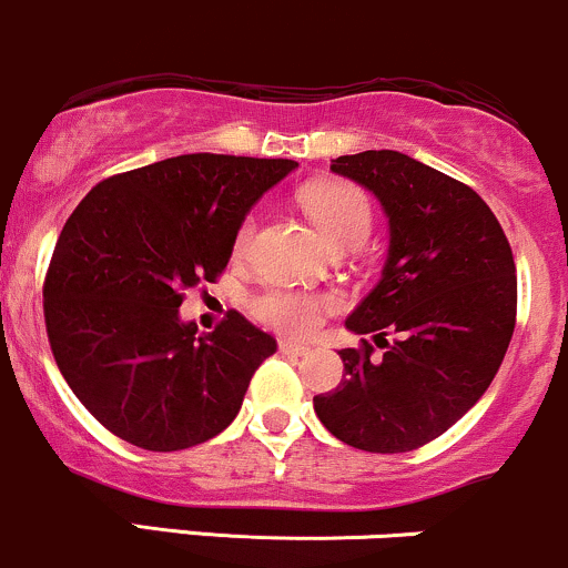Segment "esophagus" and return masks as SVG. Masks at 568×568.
Wrapping results in <instances>:
<instances>
[{
    "label": "esophagus",
    "mask_w": 568,
    "mask_h": 568,
    "mask_svg": "<svg viewBox=\"0 0 568 568\" xmlns=\"http://www.w3.org/2000/svg\"><path fill=\"white\" fill-rule=\"evenodd\" d=\"M278 349H282L284 355L303 357V355H308L311 346H308V344H297V341H282V344H278Z\"/></svg>",
    "instance_id": "esophagus-1"
}]
</instances>
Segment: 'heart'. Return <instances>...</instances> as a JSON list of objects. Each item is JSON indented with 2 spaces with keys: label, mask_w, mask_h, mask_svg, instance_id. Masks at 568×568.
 <instances>
[{
  "label": "heart",
  "mask_w": 568,
  "mask_h": 568,
  "mask_svg": "<svg viewBox=\"0 0 568 568\" xmlns=\"http://www.w3.org/2000/svg\"><path fill=\"white\" fill-rule=\"evenodd\" d=\"M297 200L335 252L359 248L374 230V205H371L368 194L349 181H314V184L301 189ZM254 233H257V219H254V213H248L237 224L233 243L235 257H246ZM327 306H333L331 295L282 290V286L262 290L248 303L254 320L284 335L311 333L320 325L322 311Z\"/></svg>",
  "instance_id": "obj_1"
}]
</instances>
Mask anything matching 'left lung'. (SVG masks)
Wrapping results in <instances>:
<instances>
[{
  "mask_svg": "<svg viewBox=\"0 0 568 568\" xmlns=\"http://www.w3.org/2000/svg\"><path fill=\"white\" fill-rule=\"evenodd\" d=\"M331 168L371 189L389 219L382 282L346 320L387 349L374 357L365 338L341 349L346 379L314 395V412L349 447L412 453L496 379L517 322L515 257L496 213L463 181L398 151L338 156Z\"/></svg>",
  "mask_w": 568,
  "mask_h": 568,
  "instance_id": "1",
  "label": "left lung"
}]
</instances>
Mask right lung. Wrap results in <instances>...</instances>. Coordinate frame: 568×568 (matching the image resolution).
Instances as JSON below:
<instances>
[{
	"label": "right lung",
	"mask_w": 568,
	"mask_h": 568,
	"mask_svg": "<svg viewBox=\"0 0 568 568\" xmlns=\"http://www.w3.org/2000/svg\"><path fill=\"white\" fill-rule=\"evenodd\" d=\"M292 160L184 154L100 181L67 219L45 284L48 344L91 417L175 453L227 428L276 341L237 311L211 333L179 320L184 292L216 282L237 224Z\"/></svg>",
	"instance_id": "right-lung-1"
}]
</instances>
